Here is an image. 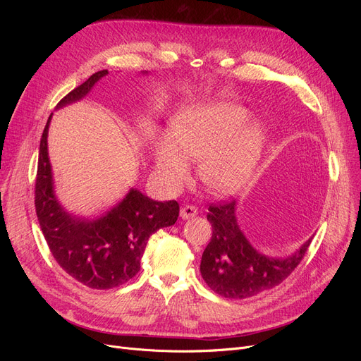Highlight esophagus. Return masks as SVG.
Instances as JSON below:
<instances>
[{"label":"esophagus","instance_id":"esophagus-1","mask_svg":"<svg viewBox=\"0 0 361 361\" xmlns=\"http://www.w3.org/2000/svg\"><path fill=\"white\" fill-rule=\"evenodd\" d=\"M196 215H197V209H196L195 206H192V204L183 206L181 211H180V216H181L183 219H190V218H193V216H196Z\"/></svg>","mask_w":361,"mask_h":361}]
</instances>
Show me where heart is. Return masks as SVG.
I'll return each instance as SVG.
<instances>
[{
	"label": "heart",
	"mask_w": 361,
	"mask_h": 361,
	"mask_svg": "<svg viewBox=\"0 0 361 361\" xmlns=\"http://www.w3.org/2000/svg\"><path fill=\"white\" fill-rule=\"evenodd\" d=\"M250 112L237 104L187 109L173 133L154 142L152 158L161 184L174 192L187 178L190 161L200 159L199 176L214 192L230 195L247 184L262 158L267 128L249 121Z\"/></svg>",
	"instance_id": "1"
}]
</instances>
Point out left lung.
I'll list each match as a JSON object with an SVG mask.
<instances>
[{
	"mask_svg": "<svg viewBox=\"0 0 361 361\" xmlns=\"http://www.w3.org/2000/svg\"><path fill=\"white\" fill-rule=\"evenodd\" d=\"M235 211V200L209 206L207 221L212 224V238L202 255L200 274L216 294L241 300L268 291L287 279L305 257L312 238L290 256H267L245 238Z\"/></svg>",
	"mask_w": 361,
	"mask_h": 361,
	"instance_id": "obj_1",
	"label": "left lung"
}]
</instances>
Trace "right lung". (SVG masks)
I'll use <instances>...</instances> for the list:
<instances>
[{"instance_id":"1","label":"right lung","mask_w":361,"mask_h":361,"mask_svg":"<svg viewBox=\"0 0 361 361\" xmlns=\"http://www.w3.org/2000/svg\"><path fill=\"white\" fill-rule=\"evenodd\" d=\"M147 73V71H143ZM108 70L92 74L59 102L56 109L83 99ZM49 116L44 128L35 185V207L48 247L60 267L75 281L94 290L123 286L140 271L149 237L174 225L180 206L176 200L158 202L130 188L126 197L99 218L85 219L64 209L54 190L48 157Z\"/></svg>"}]
</instances>
